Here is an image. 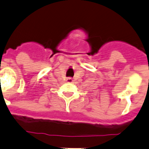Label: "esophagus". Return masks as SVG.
Wrapping results in <instances>:
<instances>
[{
	"label": "esophagus",
	"instance_id": "obj_1",
	"mask_svg": "<svg viewBox=\"0 0 149 149\" xmlns=\"http://www.w3.org/2000/svg\"><path fill=\"white\" fill-rule=\"evenodd\" d=\"M66 81H67V83H72V82H73V80H72V77H68Z\"/></svg>",
	"mask_w": 149,
	"mask_h": 149
}]
</instances>
